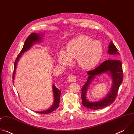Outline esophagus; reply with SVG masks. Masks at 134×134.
<instances>
[{
  "instance_id": "1",
  "label": "esophagus",
  "mask_w": 134,
  "mask_h": 134,
  "mask_svg": "<svg viewBox=\"0 0 134 134\" xmlns=\"http://www.w3.org/2000/svg\"><path fill=\"white\" fill-rule=\"evenodd\" d=\"M68 81L70 82H75L76 81V76L74 75H70L68 77Z\"/></svg>"
}]
</instances>
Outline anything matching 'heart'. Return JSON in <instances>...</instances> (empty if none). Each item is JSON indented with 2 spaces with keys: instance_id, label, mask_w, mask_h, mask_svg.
Masks as SVG:
<instances>
[{
  "instance_id": "b5f03b06",
  "label": "heart",
  "mask_w": 134,
  "mask_h": 134,
  "mask_svg": "<svg viewBox=\"0 0 134 134\" xmlns=\"http://www.w3.org/2000/svg\"><path fill=\"white\" fill-rule=\"evenodd\" d=\"M102 53L101 44L94 41L91 38L80 35L69 41L66 51L62 50L58 55V60L63 65H69L71 59L77 58L80 67L84 69L94 67L100 60Z\"/></svg>"
}]
</instances>
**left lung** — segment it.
<instances>
[{
  "mask_svg": "<svg viewBox=\"0 0 134 134\" xmlns=\"http://www.w3.org/2000/svg\"><path fill=\"white\" fill-rule=\"evenodd\" d=\"M108 53L110 54H119L118 50L111 41L109 46ZM109 71L111 76L113 80V85L109 94L104 99L95 103H90L86 98V93L87 87L90 81L95 75ZM88 77L86 83L82 86V101L83 105L90 109L97 110L105 108L115 100L118 92L119 88L123 80L122 65L120 60L108 59L103 62L100 65L95 69L87 71Z\"/></svg>",
  "mask_w": 134,
  "mask_h": 134,
  "instance_id": "obj_1",
  "label": "left lung"
}]
</instances>
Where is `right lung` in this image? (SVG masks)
<instances>
[{
	"mask_svg": "<svg viewBox=\"0 0 134 134\" xmlns=\"http://www.w3.org/2000/svg\"><path fill=\"white\" fill-rule=\"evenodd\" d=\"M41 37H40V35H37V33H31L27 38L25 41V43L24 44L23 47L21 51V52L19 53V54L17 56V58H16V60L14 63V71L13 74V79H14V75H15V71L16 69V64L19 60V58H20V57L21 55V53L24 52L25 51L28 50L32 45V44L34 42H36L37 41H39L41 40ZM53 93H54V104L53 106L50 108L49 109L44 111H41V112H36L39 113H43V114H47L52 112L54 110H55L57 108H58L59 105V102L60 100V93H61V91L59 90L58 88H57L55 85L53 86Z\"/></svg>",
	"mask_w": 134,
	"mask_h": 134,
	"instance_id": "1",
	"label": "right lung"
}]
</instances>
